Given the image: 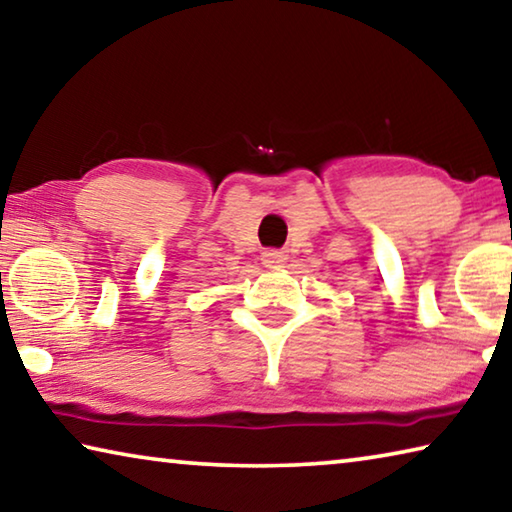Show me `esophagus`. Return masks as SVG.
Instances as JSON below:
<instances>
[{
  "instance_id": "1",
  "label": "esophagus",
  "mask_w": 512,
  "mask_h": 512,
  "mask_svg": "<svg viewBox=\"0 0 512 512\" xmlns=\"http://www.w3.org/2000/svg\"><path fill=\"white\" fill-rule=\"evenodd\" d=\"M261 261L265 267H270V270H279V267L288 263V254L283 249H267L263 251Z\"/></svg>"
}]
</instances>
